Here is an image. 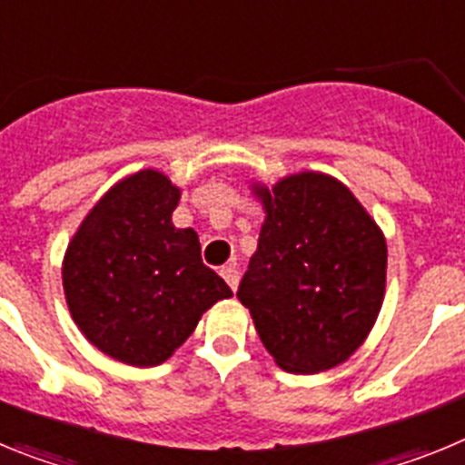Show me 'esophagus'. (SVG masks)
<instances>
[{"mask_svg":"<svg viewBox=\"0 0 465 465\" xmlns=\"http://www.w3.org/2000/svg\"><path fill=\"white\" fill-rule=\"evenodd\" d=\"M221 277L225 279V283H228L230 289L235 291L237 283H240V272H237L235 265H225V268H221Z\"/></svg>","mask_w":465,"mask_h":465,"instance_id":"1","label":"esophagus"}]
</instances>
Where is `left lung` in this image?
Wrapping results in <instances>:
<instances>
[{"label": "left lung", "instance_id": "obj_1", "mask_svg": "<svg viewBox=\"0 0 465 465\" xmlns=\"http://www.w3.org/2000/svg\"><path fill=\"white\" fill-rule=\"evenodd\" d=\"M268 212L237 289L286 372L331 371L368 338L386 286V242L344 183L319 172L253 188Z\"/></svg>", "mask_w": 465, "mask_h": 465}]
</instances>
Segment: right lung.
<instances>
[{"instance_id": "right-lung-1", "label": "right lung", "mask_w": 465, "mask_h": 465, "mask_svg": "<svg viewBox=\"0 0 465 465\" xmlns=\"http://www.w3.org/2000/svg\"><path fill=\"white\" fill-rule=\"evenodd\" d=\"M182 191L142 170L111 188L69 242L63 283L74 322L94 347L137 368L160 365L230 298L193 228L172 225Z\"/></svg>"}]
</instances>
